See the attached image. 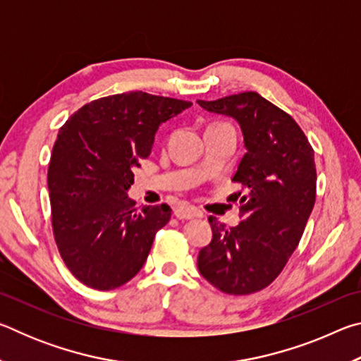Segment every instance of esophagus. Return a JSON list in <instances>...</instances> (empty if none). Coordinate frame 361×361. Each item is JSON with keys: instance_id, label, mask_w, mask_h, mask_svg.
Segmentation results:
<instances>
[{"instance_id": "esophagus-1", "label": "esophagus", "mask_w": 361, "mask_h": 361, "mask_svg": "<svg viewBox=\"0 0 361 361\" xmlns=\"http://www.w3.org/2000/svg\"><path fill=\"white\" fill-rule=\"evenodd\" d=\"M175 216L178 219H194L202 216L199 210H195L194 207H178L175 209Z\"/></svg>"}]
</instances>
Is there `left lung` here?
Wrapping results in <instances>:
<instances>
[{
	"mask_svg": "<svg viewBox=\"0 0 361 361\" xmlns=\"http://www.w3.org/2000/svg\"><path fill=\"white\" fill-rule=\"evenodd\" d=\"M197 103L239 122L247 149L232 178L247 188L243 219L226 228L209 218L213 239L199 252L197 267L223 293L250 295L277 279L301 240L315 204L314 149L295 119L259 94Z\"/></svg>",
	"mask_w": 361,
	"mask_h": 361,
	"instance_id": "1",
	"label": "left lung"
}]
</instances>
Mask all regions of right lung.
Listing matches in <instances>:
<instances>
[{
    "mask_svg": "<svg viewBox=\"0 0 361 361\" xmlns=\"http://www.w3.org/2000/svg\"><path fill=\"white\" fill-rule=\"evenodd\" d=\"M191 105L142 90L116 94L84 105L60 129L47 172L52 229L79 282L113 290L143 267L172 210L137 209L127 191L159 126Z\"/></svg>",
    "mask_w": 361,
    "mask_h": 361,
    "instance_id": "add662e5",
    "label": "right lung"
}]
</instances>
